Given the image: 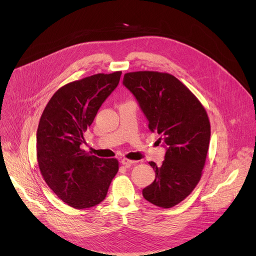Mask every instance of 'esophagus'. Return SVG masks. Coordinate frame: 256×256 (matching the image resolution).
Segmentation results:
<instances>
[{
	"mask_svg": "<svg viewBox=\"0 0 256 256\" xmlns=\"http://www.w3.org/2000/svg\"><path fill=\"white\" fill-rule=\"evenodd\" d=\"M122 164L124 165L126 167H130V166H132V165L136 164V161L128 160V159H122Z\"/></svg>",
	"mask_w": 256,
	"mask_h": 256,
	"instance_id": "obj_1",
	"label": "esophagus"
}]
</instances>
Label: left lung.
I'll return each mask as SVG.
<instances>
[{
  "instance_id": "obj_1",
  "label": "left lung",
  "mask_w": 256,
  "mask_h": 256,
  "mask_svg": "<svg viewBox=\"0 0 256 256\" xmlns=\"http://www.w3.org/2000/svg\"><path fill=\"white\" fill-rule=\"evenodd\" d=\"M122 84L134 95L149 122L167 146L161 166L149 162L156 177L142 196L164 208L188 198L200 180L210 138L202 104L177 78L153 70L126 72Z\"/></svg>"
}]
</instances>
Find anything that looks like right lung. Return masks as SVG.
I'll list each match as a JSON object with an SVG mask.
<instances>
[{"mask_svg":"<svg viewBox=\"0 0 256 256\" xmlns=\"http://www.w3.org/2000/svg\"><path fill=\"white\" fill-rule=\"evenodd\" d=\"M122 72L96 74L60 88L46 106L36 134L42 175L64 202L77 210L100 204L118 171L114 158L81 149L84 132L98 109L118 87Z\"/></svg>","mask_w":256,"mask_h":256,"instance_id":"add662e5","label":"right lung"}]
</instances>
